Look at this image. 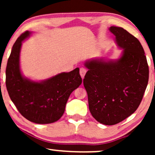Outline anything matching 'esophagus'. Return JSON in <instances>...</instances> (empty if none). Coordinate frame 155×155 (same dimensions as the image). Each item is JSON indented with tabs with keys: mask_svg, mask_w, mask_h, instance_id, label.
I'll return each mask as SVG.
<instances>
[{
	"mask_svg": "<svg viewBox=\"0 0 155 155\" xmlns=\"http://www.w3.org/2000/svg\"><path fill=\"white\" fill-rule=\"evenodd\" d=\"M86 72H87V70L84 68H80V76H81L82 78H83L84 77V75H85Z\"/></svg>",
	"mask_w": 155,
	"mask_h": 155,
	"instance_id": "obj_1",
	"label": "esophagus"
}]
</instances>
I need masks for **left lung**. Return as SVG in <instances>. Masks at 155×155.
<instances>
[{"label":"left lung","instance_id":"1","mask_svg":"<svg viewBox=\"0 0 155 155\" xmlns=\"http://www.w3.org/2000/svg\"><path fill=\"white\" fill-rule=\"evenodd\" d=\"M109 30L122 53L117 60L93 58L84 63L88 69L83 80L89 109L101 124L111 126L136 111L149 79V68L140 42L122 27Z\"/></svg>","mask_w":155,"mask_h":155}]
</instances>
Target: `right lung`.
<instances>
[{"label":"right lung","instance_id":"right-lung-1","mask_svg":"<svg viewBox=\"0 0 155 155\" xmlns=\"http://www.w3.org/2000/svg\"><path fill=\"white\" fill-rule=\"evenodd\" d=\"M31 34L25 31L12 46L6 67V87L25 118L35 124H51L63 116L70 95L81 84L82 78L78 68L39 82L24 77L20 70V50L22 41Z\"/></svg>","mask_w":155,"mask_h":155}]
</instances>
